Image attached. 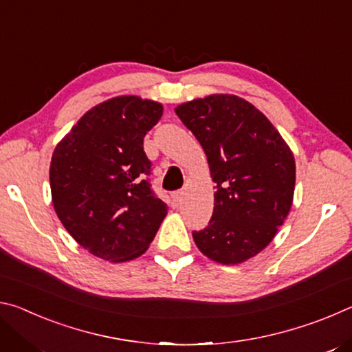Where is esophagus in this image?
Returning a JSON list of instances; mask_svg holds the SVG:
<instances>
[{
  "instance_id": "1",
  "label": "esophagus",
  "mask_w": 352,
  "mask_h": 352,
  "mask_svg": "<svg viewBox=\"0 0 352 352\" xmlns=\"http://www.w3.org/2000/svg\"><path fill=\"white\" fill-rule=\"evenodd\" d=\"M184 200V190H177V192L172 194V201H174L175 206H180Z\"/></svg>"
}]
</instances>
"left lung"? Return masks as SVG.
Returning <instances> with one entry per match:
<instances>
[{"mask_svg": "<svg viewBox=\"0 0 352 352\" xmlns=\"http://www.w3.org/2000/svg\"><path fill=\"white\" fill-rule=\"evenodd\" d=\"M175 113L204 147L216 183L212 217L192 233L195 245L219 264H242L269 245L287 217L294 153L264 113L234 94L189 100Z\"/></svg>", "mask_w": 352, "mask_h": 352, "instance_id": "obj_1", "label": "left lung"}]
</instances>
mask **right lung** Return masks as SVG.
Listing matches in <instances>:
<instances>
[{
  "instance_id": "add662e5",
  "label": "right lung",
  "mask_w": 352,
  "mask_h": 352,
  "mask_svg": "<svg viewBox=\"0 0 352 352\" xmlns=\"http://www.w3.org/2000/svg\"><path fill=\"white\" fill-rule=\"evenodd\" d=\"M163 105L124 94L88 110L51 158L52 205L80 247L109 262L140 258L168 214L144 180L151 174L142 141Z\"/></svg>"
}]
</instances>
